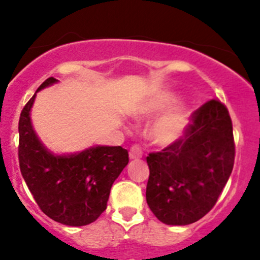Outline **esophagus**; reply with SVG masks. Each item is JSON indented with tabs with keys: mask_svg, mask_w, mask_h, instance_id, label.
Returning a JSON list of instances; mask_svg holds the SVG:
<instances>
[{
	"mask_svg": "<svg viewBox=\"0 0 260 260\" xmlns=\"http://www.w3.org/2000/svg\"><path fill=\"white\" fill-rule=\"evenodd\" d=\"M142 155H143V152H142V148L139 146H133L132 148H130V152H128V156H130L132 160L142 157Z\"/></svg>",
	"mask_w": 260,
	"mask_h": 260,
	"instance_id": "esophagus-1",
	"label": "esophagus"
}]
</instances>
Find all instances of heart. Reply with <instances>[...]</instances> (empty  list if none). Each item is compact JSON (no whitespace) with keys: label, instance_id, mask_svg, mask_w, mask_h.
<instances>
[{"label":"heart","instance_id":"1","mask_svg":"<svg viewBox=\"0 0 260 260\" xmlns=\"http://www.w3.org/2000/svg\"><path fill=\"white\" fill-rule=\"evenodd\" d=\"M178 103V98L173 93H158L146 99L134 110V116L138 118H150L157 113L169 109ZM190 123V112L183 108L171 110L156 119L151 126L148 137L156 146L167 147L173 144L185 134Z\"/></svg>","mask_w":260,"mask_h":260}]
</instances>
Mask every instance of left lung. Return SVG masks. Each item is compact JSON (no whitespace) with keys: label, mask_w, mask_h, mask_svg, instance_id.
I'll return each mask as SVG.
<instances>
[{"label":"left lung","mask_w":260,"mask_h":260,"mask_svg":"<svg viewBox=\"0 0 260 260\" xmlns=\"http://www.w3.org/2000/svg\"><path fill=\"white\" fill-rule=\"evenodd\" d=\"M233 126L220 100L191 114L185 135L147 156L150 177L146 199L164 224L187 225L210 212L233 171Z\"/></svg>","instance_id":"1"}]
</instances>
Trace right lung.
Instances as JSON below:
<instances>
[{
    "label": "right lung",
    "mask_w": 260,
    "mask_h": 260,
    "mask_svg": "<svg viewBox=\"0 0 260 260\" xmlns=\"http://www.w3.org/2000/svg\"><path fill=\"white\" fill-rule=\"evenodd\" d=\"M56 82L48 78L38 91ZM34 102L35 95L23 108L18 126L23 178L48 217L70 226L91 224L107 210L112 185L128 162L127 150L96 146L74 155H54L32 128L29 112Z\"/></svg>",
    "instance_id": "right-lung-1"
}]
</instances>
